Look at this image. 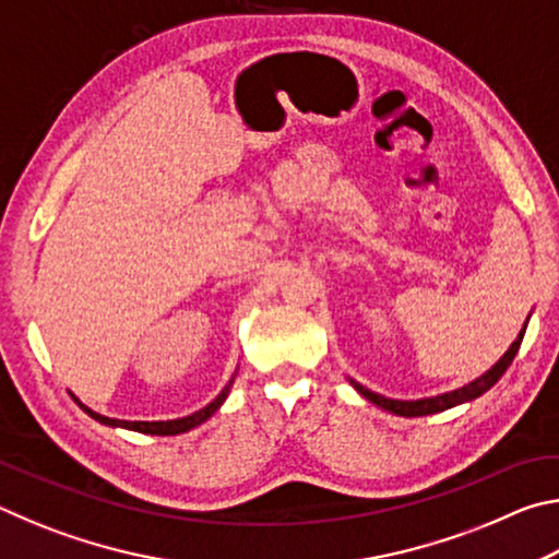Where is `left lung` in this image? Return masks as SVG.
Instances as JSON below:
<instances>
[{
    "label": "left lung",
    "instance_id": "obj_1",
    "mask_svg": "<svg viewBox=\"0 0 559 559\" xmlns=\"http://www.w3.org/2000/svg\"><path fill=\"white\" fill-rule=\"evenodd\" d=\"M527 320H530V316H527ZM527 320H525L523 330H520V333H518V337L513 340V345L506 349V355L500 357L498 362L490 367L488 372H484L480 377H476V380H473V382L463 384V386H459V390H453V392H443V394H437V396H424V400H392V396H382V394H377L372 390H367V386L355 382L353 377H349V384H353L355 390L362 394L367 402H372V404L380 406V409L390 412V414H396V416H427V414L447 412V409H451V406H459V404H466V402L478 400L480 394H486L490 386H493L500 380V377L506 374L510 362H513L515 355H518L520 343H523Z\"/></svg>",
    "mask_w": 559,
    "mask_h": 559
}]
</instances>
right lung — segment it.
<instances>
[{
  "label": "right lung",
  "mask_w": 559,
  "mask_h": 559,
  "mask_svg": "<svg viewBox=\"0 0 559 559\" xmlns=\"http://www.w3.org/2000/svg\"><path fill=\"white\" fill-rule=\"evenodd\" d=\"M234 377H236V372L231 374V380L226 382L224 390H222L219 394H216V400H212L210 404L202 406L200 412H194V414H189V416H179V419H167V421H126V419H110V416H103V414H98V412H93L91 406L83 404L73 392H69V394L73 396V402L79 404L81 409L91 416V419L106 424V427H120V429H130V431H140V433H153V437H177V433H185V431H189V429L200 427V424H204L206 419H210V416H212L214 412H219V406L226 402V396H229V392H231Z\"/></svg>",
  "instance_id": "add662e5"
}]
</instances>
